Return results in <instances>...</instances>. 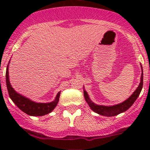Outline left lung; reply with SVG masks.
<instances>
[{"label":"left lung","mask_w":150,"mask_h":150,"mask_svg":"<svg viewBox=\"0 0 150 150\" xmlns=\"http://www.w3.org/2000/svg\"><path fill=\"white\" fill-rule=\"evenodd\" d=\"M141 68H142V72H143L142 71V67H141ZM142 85H143V73H142V75H141L140 85H139L137 89L133 92V94L127 100L123 101L121 104L115 105V106H98V105L94 104V103L92 102V101H90L88 97V94H87V92L85 90H84V96H85L87 102L88 103L89 107L91 108V109L93 111L98 113V114L101 115V116L109 117L114 116L127 111L134 104L137 98L140 95L141 90L142 89Z\"/></svg>","instance_id":"left-lung-1"}]
</instances>
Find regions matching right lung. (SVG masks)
I'll return each instance as SVG.
<instances>
[{
	"label": "right lung",
	"instance_id": "1",
	"mask_svg": "<svg viewBox=\"0 0 150 150\" xmlns=\"http://www.w3.org/2000/svg\"><path fill=\"white\" fill-rule=\"evenodd\" d=\"M6 77L7 89H8V92L10 99L20 110L27 113V115L34 116H44V115L51 112L57 105L58 100H59L60 92L58 93L56 99L53 102L45 103V104L34 102L27 98L18 94L14 90V89L12 87L10 83L9 77H9V75H8V66H7Z\"/></svg>",
	"mask_w": 150,
	"mask_h": 150
}]
</instances>
